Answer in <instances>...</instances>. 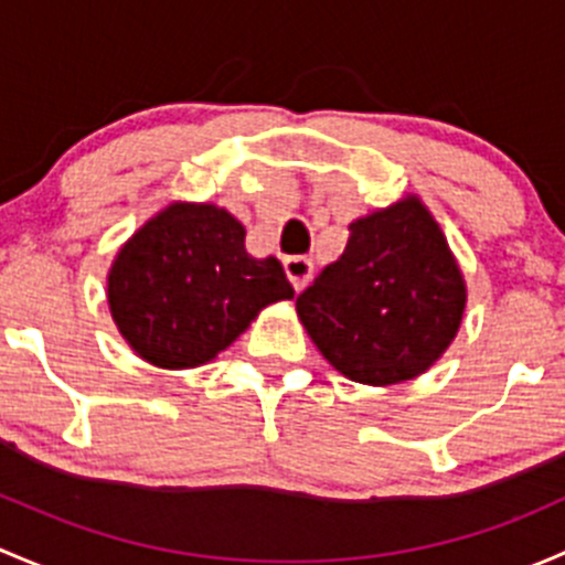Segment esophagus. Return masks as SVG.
<instances>
[{
    "instance_id": "obj_1",
    "label": "esophagus",
    "mask_w": 565,
    "mask_h": 565,
    "mask_svg": "<svg viewBox=\"0 0 565 565\" xmlns=\"http://www.w3.org/2000/svg\"><path fill=\"white\" fill-rule=\"evenodd\" d=\"M282 266L294 290H305V285L312 277V260L305 258V255H290V258L282 260Z\"/></svg>"
}]
</instances>
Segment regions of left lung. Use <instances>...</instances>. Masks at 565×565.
<instances>
[{"label": "left lung", "instance_id": "left-lung-1", "mask_svg": "<svg viewBox=\"0 0 565 565\" xmlns=\"http://www.w3.org/2000/svg\"><path fill=\"white\" fill-rule=\"evenodd\" d=\"M468 285L418 195L351 223L345 253L296 299L299 321L337 372L394 386L427 372L455 342Z\"/></svg>", "mask_w": 565, "mask_h": 565}]
</instances>
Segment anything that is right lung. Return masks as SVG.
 Masks as SVG:
<instances>
[{
  "label": "right lung",
  "instance_id": "add662e5",
  "mask_svg": "<svg viewBox=\"0 0 565 565\" xmlns=\"http://www.w3.org/2000/svg\"><path fill=\"white\" fill-rule=\"evenodd\" d=\"M244 236L217 203L171 201L121 244L108 269V310L138 359L201 367L264 307L294 299L280 260L253 258Z\"/></svg>",
  "mask_w": 565,
  "mask_h": 565
}]
</instances>
